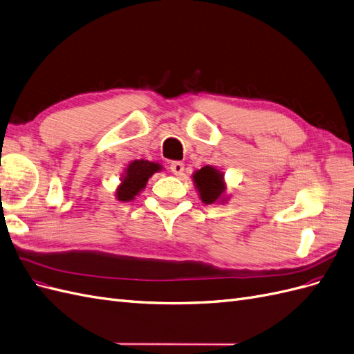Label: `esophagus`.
Listing matches in <instances>:
<instances>
[{
    "label": "esophagus",
    "instance_id": "1",
    "mask_svg": "<svg viewBox=\"0 0 354 354\" xmlns=\"http://www.w3.org/2000/svg\"><path fill=\"white\" fill-rule=\"evenodd\" d=\"M169 169H171V173L176 174V176H183L185 164H181V162H171Z\"/></svg>",
    "mask_w": 354,
    "mask_h": 354
}]
</instances>
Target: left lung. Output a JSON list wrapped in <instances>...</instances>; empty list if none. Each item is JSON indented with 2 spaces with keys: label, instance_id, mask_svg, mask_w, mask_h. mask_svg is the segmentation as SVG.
I'll return each mask as SVG.
<instances>
[{
  "label": "left lung",
  "instance_id": "left-lung-1",
  "mask_svg": "<svg viewBox=\"0 0 354 354\" xmlns=\"http://www.w3.org/2000/svg\"><path fill=\"white\" fill-rule=\"evenodd\" d=\"M194 181L201 199L205 204H213L217 199H221L226 189L223 183V174L208 165L196 171L194 174Z\"/></svg>",
  "mask_w": 354,
  "mask_h": 354
}]
</instances>
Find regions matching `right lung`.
<instances>
[{"instance_id": "add662e5", "label": "right lung", "mask_w": 354, "mask_h": 354, "mask_svg": "<svg viewBox=\"0 0 354 354\" xmlns=\"http://www.w3.org/2000/svg\"><path fill=\"white\" fill-rule=\"evenodd\" d=\"M160 169L159 164L149 160H133L128 167L125 177L122 178V185L119 186L116 196L119 201H132L138 195L141 189L146 187L149 177L153 176Z\"/></svg>"}]
</instances>
